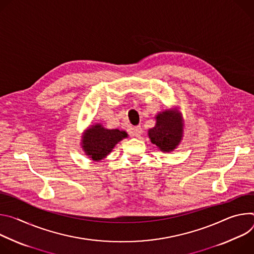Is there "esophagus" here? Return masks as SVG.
Returning a JSON list of instances; mask_svg holds the SVG:
<instances>
[{
    "label": "esophagus",
    "instance_id": "obj_1",
    "mask_svg": "<svg viewBox=\"0 0 254 254\" xmlns=\"http://www.w3.org/2000/svg\"><path fill=\"white\" fill-rule=\"evenodd\" d=\"M142 133H143V130L140 126H136V127H133L131 129V134L135 137H140L142 135Z\"/></svg>",
    "mask_w": 254,
    "mask_h": 254
}]
</instances>
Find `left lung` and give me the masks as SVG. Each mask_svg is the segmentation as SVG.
Returning <instances> with one entry per match:
<instances>
[{"label": "left lung", "instance_id": "left-lung-1", "mask_svg": "<svg viewBox=\"0 0 254 254\" xmlns=\"http://www.w3.org/2000/svg\"><path fill=\"white\" fill-rule=\"evenodd\" d=\"M155 126L148 130L150 141L162 152H172L181 144L184 137L185 120L176 109H166L155 116Z\"/></svg>", "mask_w": 254, "mask_h": 254}]
</instances>
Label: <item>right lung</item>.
Instances as JSON below:
<instances>
[{"label": "right lung", "mask_w": 254, "mask_h": 254, "mask_svg": "<svg viewBox=\"0 0 254 254\" xmlns=\"http://www.w3.org/2000/svg\"><path fill=\"white\" fill-rule=\"evenodd\" d=\"M127 137L125 131L107 129L101 123H96L82 132L80 145L84 154L98 162L106 158L121 140Z\"/></svg>", "instance_id": "add662e5"}]
</instances>
